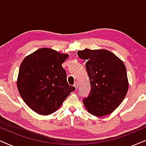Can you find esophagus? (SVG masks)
Wrapping results in <instances>:
<instances>
[{
  "instance_id": "esophagus-1",
  "label": "esophagus",
  "mask_w": 146,
  "mask_h": 146,
  "mask_svg": "<svg viewBox=\"0 0 146 146\" xmlns=\"http://www.w3.org/2000/svg\"><path fill=\"white\" fill-rule=\"evenodd\" d=\"M74 87H75L76 89H77V88H78V87H79V83L77 82V81H76V82H75V83H74Z\"/></svg>"
}]
</instances>
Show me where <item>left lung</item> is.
<instances>
[{"mask_svg":"<svg viewBox=\"0 0 146 146\" xmlns=\"http://www.w3.org/2000/svg\"><path fill=\"white\" fill-rule=\"evenodd\" d=\"M77 55L86 61L90 80V94L83 101L85 109L96 117L109 115L121 104L129 88L123 62L106 49L85 48Z\"/></svg>","mask_w":146,"mask_h":146,"instance_id":"1","label":"left lung"}]
</instances>
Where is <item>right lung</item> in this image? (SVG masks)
Masks as SVG:
<instances>
[{
    "label": "right lung",
    "instance_id": "1",
    "mask_svg": "<svg viewBox=\"0 0 146 146\" xmlns=\"http://www.w3.org/2000/svg\"><path fill=\"white\" fill-rule=\"evenodd\" d=\"M69 54L41 48L27 55L19 68L17 80L19 94L36 113L48 115L59 109L72 91L62 63Z\"/></svg>",
    "mask_w": 146,
    "mask_h": 146
}]
</instances>
